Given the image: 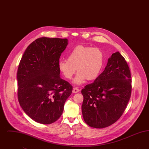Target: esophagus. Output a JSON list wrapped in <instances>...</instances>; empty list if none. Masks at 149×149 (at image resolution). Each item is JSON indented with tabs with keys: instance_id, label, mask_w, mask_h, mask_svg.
<instances>
[{
	"instance_id": "34e87169",
	"label": "esophagus",
	"mask_w": 149,
	"mask_h": 149,
	"mask_svg": "<svg viewBox=\"0 0 149 149\" xmlns=\"http://www.w3.org/2000/svg\"><path fill=\"white\" fill-rule=\"evenodd\" d=\"M79 92V89L77 88H74L72 89V93H77Z\"/></svg>"
}]
</instances>
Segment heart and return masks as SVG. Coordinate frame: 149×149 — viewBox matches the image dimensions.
<instances>
[{"instance_id":"b5f03b06","label":"heart","mask_w":149,"mask_h":149,"mask_svg":"<svg viewBox=\"0 0 149 149\" xmlns=\"http://www.w3.org/2000/svg\"><path fill=\"white\" fill-rule=\"evenodd\" d=\"M104 64V55L97 47L79 45L69 53L67 60L58 62L59 71L68 79H71L78 71L73 83L77 85L83 84L86 79L93 80L98 78Z\"/></svg>"}]
</instances>
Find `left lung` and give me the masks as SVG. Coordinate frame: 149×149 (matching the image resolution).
<instances>
[{
  "label": "left lung",
  "instance_id": "1",
  "mask_svg": "<svg viewBox=\"0 0 149 149\" xmlns=\"http://www.w3.org/2000/svg\"><path fill=\"white\" fill-rule=\"evenodd\" d=\"M85 123L92 127L111 126L124 112L131 94V72L125 58L117 51L94 81L81 90Z\"/></svg>",
  "mask_w": 149,
  "mask_h": 149
}]
</instances>
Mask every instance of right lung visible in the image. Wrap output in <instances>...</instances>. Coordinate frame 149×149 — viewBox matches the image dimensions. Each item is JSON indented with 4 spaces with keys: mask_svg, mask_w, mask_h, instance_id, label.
<instances>
[{
    "mask_svg": "<svg viewBox=\"0 0 149 149\" xmlns=\"http://www.w3.org/2000/svg\"><path fill=\"white\" fill-rule=\"evenodd\" d=\"M66 38L41 37L25 50L17 71L18 98L24 112L36 122L51 124L64 111L72 88L60 78L58 62Z\"/></svg>",
    "mask_w": 149,
    "mask_h": 149,
    "instance_id": "add662e5",
    "label": "right lung"
}]
</instances>
